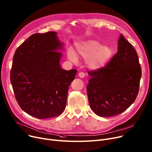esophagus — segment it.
<instances>
[{"mask_svg": "<svg viewBox=\"0 0 152 152\" xmlns=\"http://www.w3.org/2000/svg\"><path fill=\"white\" fill-rule=\"evenodd\" d=\"M78 76L80 78H84V76H85V73H83V72H80V73H79Z\"/></svg>", "mask_w": 152, "mask_h": 152, "instance_id": "obj_1", "label": "esophagus"}]
</instances>
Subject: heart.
Listing matches in <instances>:
<instances>
[{
  "mask_svg": "<svg viewBox=\"0 0 152 152\" xmlns=\"http://www.w3.org/2000/svg\"><path fill=\"white\" fill-rule=\"evenodd\" d=\"M76 50L77 55L86 60V66L92 70H99L104 67L113 56V50L110 46H102L93 39L77 43ZM68 57L75 63L78 61L77 55L72 48L68 50Z\"/></svg>",
  "mask_w": 152,
  "mask_h": 152,
  "instance_id": "1",
  "label": "heart"
}]
</instances>
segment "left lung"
<instances>
[{
    "mask_svg": "<svg viewBox=\"0 0 152 152\" xmlns=\"http://www.w3.org/2000/svg\"><path fill=\"white\" fill-rule=\"evenodd\" d=\"M87 87L90 108L100 117L123 113L135 101L142 75L137 53L120 34L116 54L102 69L88 72Z\"/></svg>",
    "mask_w": 152,
    "mask_h": 152,
    "instance_id": "left-lung-1",
    "label": "left lung"
}]
</instances>
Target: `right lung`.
Returning <instances> with one entry per match:
<instances>
[{
	"label": "right lung",
	"instance_id": "1",
	"mask_svg": "<svg viewBox=\"0 0 152 152\" xmlns=\"http://www.w3.org/2000/svg\"><path fill=\"white\" fill-rule=\"evenodd\" d=\"M63 46L57 32H48L31 35L16 50L10 80L18 104L30 115L51 118L65 109L77 70L61 68Z\"/></svg>",
	"mask_w": 152,
	"mask_h": 152
}]
</instances>
